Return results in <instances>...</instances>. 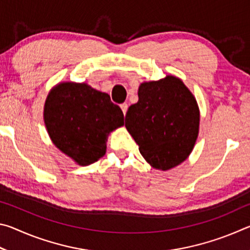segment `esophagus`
I'll return each instance as SVG.
<instances>
[{
    "mask_svg": "<svg viewBox=\"0 0 250 250\" xmlns=\"http://www.w3.org/2000/svg\"><path fill=\"white\" fill-rule=\"evenodd\" d=\"M120 108H121V110H122V112H124V115H125L126 111H128V104H122L120 105Z\"/></svg>",
    "mask_w": 250,
    "mask_h": 250,
    "instance_id": "obj_1",
    "label": "esophagus"
}]
</instances>
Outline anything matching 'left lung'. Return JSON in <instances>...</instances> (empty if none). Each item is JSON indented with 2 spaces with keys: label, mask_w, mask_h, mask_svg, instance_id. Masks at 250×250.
Returning a JSON list of instances; mask_svg holds the SVG:
<instances>
[{
  "label": "left lung",
  "mask_w": 250,
  "mask_h": 250,
  "mask_svg": "<svg viewBox=\"0 0 250 250\" xmlns=\"http://www.w3.org/2000/svg\"><path fill=\"white\" fill-rule=\"evenodd\" d=\"M138 96L125 115V128L152 167L171 170L188 158L197 140L200 109L195 97L172 75L142 83Z\"/></svg>",
  "instance_id": "8db88e82"
}]
</instances>
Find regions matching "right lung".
<instances>
[{
  "label": "right lung",
  "instance_id": "right-lung-1",
  "mask_svg": "<svg viewBox=\"0 0 250 250\" xmlns=\"http://www.w3.org/2000/svg\"><path fill=\"white\" fill-rule=\"evenodd\" d=\"M110 96L84 83H59L48 92L44 122L57 149L86 167L103 158L110 132L125 125Z\"/></svg>",
  "mask_w": 250,
  "mask_h": 250
}]
</instances>
